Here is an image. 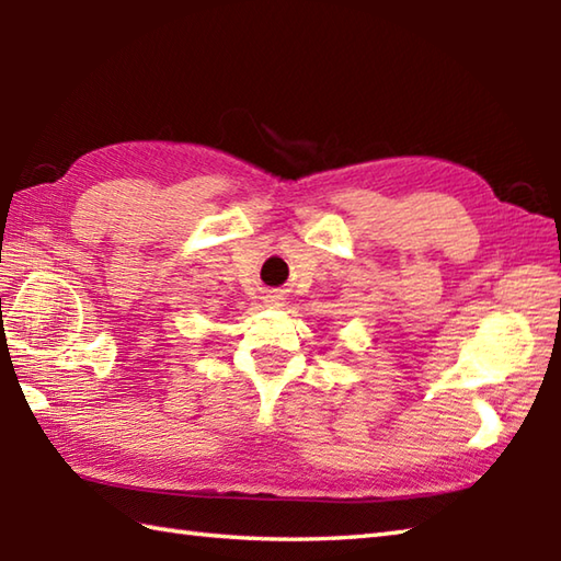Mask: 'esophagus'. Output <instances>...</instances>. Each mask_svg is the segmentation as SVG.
I'll list each match as a JSON object with an SVG mask.
<instances>
[{"label":"esophagus","mask_w":561,"mask_h":561,"mask_svg":"<svg viewBox=\"0 0 561 561\" xmlns=\"http://www.w3.org/2000/svg\"><path fill=\"white\" fill-rule=\"evenodd\" d=\"M279 301H282L279 294H267V296H265V304H267V306H279Z\"/></svg>","instance_id":"esophagus-1"}]
</instances>
